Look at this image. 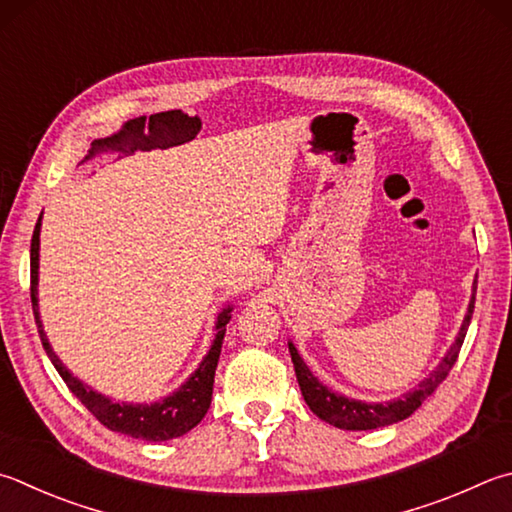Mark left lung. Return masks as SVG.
<instances>
[{
  "mask_svg": "<svg viewBox=\"0 0 512 512\" xmlns=\"http://www.w3.org/2000/svg\"><path fill=\"white\" fill-rule=\"evenodd\" d=\"M475 293L477 286H472V300L468 304V313L466 318H463L459 336L454 340L450 351L445 353V358L439 362V367H436L421 385L412 389V392H407L389 403H362L356 401V398H347L338 392H331V389L327 385H322L320 380L311 374V369L304 365V360L300 358V353H297L293 342H288L295 376L297 383H300L306 405L311 407V412L315 416H320L322 421H327L329 425L340 427V430H376V427L392 425L403 421L407 416H412L418 407H421L425 398L434 394V389L443 383L445 376H448L450 369L454 367V362H457L463 338H466L470 327L472 311H475Z\"/></svg>",
  "mask_w": 512,
  "mask_h": 512,
  "instance_id": "1",
  "label": "left lung"
}]
</instances>
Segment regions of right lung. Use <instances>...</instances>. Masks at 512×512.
<instances>
[{
  "mask_svg": "<svg viewBox=\"0 0 512 512\" xmlns=\"http://www.w3.org/2000/svg\"><path fill=\"white\" fill-rule=\"evenodd\" d=\"M40 226L42 215L37 219L33 239H31V302H33V315L37 331H40L42 347L46 356L51 358L53 367L58 369L64 383L71 389V394L94 414L98 421L109 427L111 432H120L132 436V439L143 441H170L176 436L188 434L192 427L201 423V418L206 416L210 401H212V385H215V369L221 353V342L226 336V324L230 322L232 306L219 313L217 318V333L212 340L210 351L206 358L201 360L199 369L185 380V383L176 389L174 394L165 396L163 401H156L150 405H134V403H114L111 398L102 396L94 389L87 387L82 380H78L71 371L64 367V362L55 356L49 340L40 320V311H37V268H40Z\"/></svg>",
  "mask_w": 512,
  "mask_h": 512,
  "instance_id": "right-lung-1",
  "label": "right lung"
}]
</instances>
